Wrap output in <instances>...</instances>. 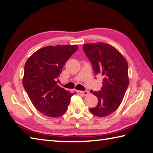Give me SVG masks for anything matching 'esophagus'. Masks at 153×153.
<instances>
[{
    "mask_svg": "<svg viewBox=\"0 0 153 153\" xmlns=\"http://www.w3.org/2000/svg\"><path fill=\"white\" fill-rule=\"evenodd\" d=\"M79 92L81 94H82L83 96H87L88 94H89V92L88 91V90H84V91H79Z\"/></svg>",
    "mask_w": 153,
    "mask_h": 153,
    "instance_id": "obj_1",
    "label": "esophagus"
}]
</instances>
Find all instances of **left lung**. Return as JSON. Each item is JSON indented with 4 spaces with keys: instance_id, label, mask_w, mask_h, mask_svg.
Masks as SVG:
<instances>
[{
    "instance_id": "1",
    "label": "left lung",
    "mask_w": 153,
    "mask_h": 153,
    "mask_svg": "<svg viewBox=\"0 0 153 153\" xmlns=\"http://www.w3.org/2000/svg\"><path fill=\"white\" fill-rule=\"evenodd\" d=\"M83 50L92 64L94 76L103 77L100 90H91L98 98V104L90 108V111L97 117H107L120 107L128 87V62L117 49L106 43L86 44Z\"/></svg>"
}]
</instances>
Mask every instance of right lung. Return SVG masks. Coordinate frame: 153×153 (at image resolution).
Returning <instances> with one entry per match:
<instances>
[{"label": "right lung", "instance_id": "add662e5", "mask_svg": "<svg viewBox=\"0 0 153 153\" xmlns=\"http://www.w3.org/2000/svg\"><path fill=\"white\" fill-rule=\"evenodd\" d=\"M77 45L48 46L35 52L24 67L23 85L37 110L50 117L66 112L75 93L57 84L64 65L76 53Z\"/></svg>", "mask_w": 153, "mask_h": 153}]
</instances>
